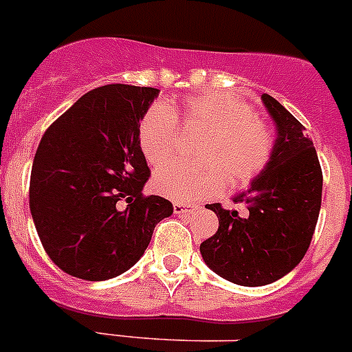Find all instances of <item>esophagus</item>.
<instances>
[{"instance_id": "esophagus-1", "label": "esophagus", "mask_w": 352, "mask_h": 352, "mask_svg": "<svg viewBox=\"0 0 352 352\" xmlns=\"http://www.w3.org/2000/svg\"><path fill=\"white\" fill-rule=\"evenodd\" d=\"M174 208V213L176 214H188L195 210L194 204H188V203H179V201H174L173 204Z\"/></svg>"}]
</instances>
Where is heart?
Masks as SVG:
<instances>
[{"instance_id": "1", "label": "heart", "mask_w": 352, "mask_h": 352, "mask_svg": "<svg viewBox=\"0 0 352 352\" xmlns=\"http://www.w3.org/2000/svg\"><path fill=\"white\" fill-rule=\"evenodd\" d=\"M183 126L206 132L199 142V164H169L157 170L158 194L190 203L222 190L227 176L232 185H248L272 160L275 138L264 120L247 102L220 93L192 95L183 105ZM182 126L174 109L157 102L139 125V146L151 166H162L176 155Z\"/></svg>"}]
</instances>
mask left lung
Listing matches in <instances>:
<instances>
[{
  "label": "left lung",
  "instance_id": "1",
  "mask_svg": "<svg viewBox=\"0 0 352 352\" xmlns=\"http://www.w3.org/2000/svg\"><path fill=\"white\" fill-rule=\"evenodd\" d=\"M263 102L278 129L272 160L234 197L247 214L208 204L219 217V229L201 243L204 263L217 275L247 287L272 284L303 259L322 197L321 164L305 126L268 93Z\"/></svg>",
  "mask_w": 352,
  "mask_h": 352
}]
</instances>
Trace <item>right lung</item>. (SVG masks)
Instances as JSON below:
<instances>
[{
  "instance_id": "add662e5",
  "label": "right lung",
  "mask_w": 352,
  "mask_h": 352,
  "mask_svg": "<svg viewBox=\"0 0 352 352\" xmlns=\"http://www.w3.org/2000/svg\"><path fill=\"white\" fill-rule=\"evenodd\" d=\"M157 88L105 84L82 95L45 130L33 160L30 210L52 263L82 280L125 273L173 214L144 195L149 167L139 125Z\"/></svg>"
}]
</instances>
